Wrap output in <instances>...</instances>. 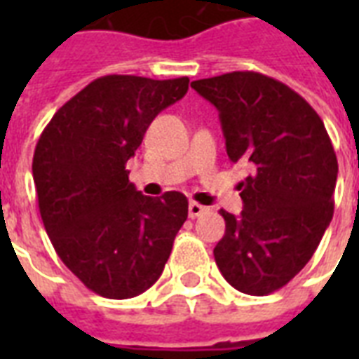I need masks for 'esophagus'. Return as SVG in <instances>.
Instances as JSON below:
<instances>
[{"label":"esophagus","instance_id":"34e87169","mask_svg":"<svg viewBox=\"0 0 359 359\" xmlns=\"http://www.w3.org/2000/svg\"><path fill=\"white\" fill-rule=\"evenodd\" d=\"M205 212H208V207H203L199 203L190 201V205H188V214H190V218H197V216H201V214Z\"/></svg>","mask_w":359,"mask_h":359}]
</instances>
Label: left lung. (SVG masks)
<instances>
[{"mask_svg":"<svg viewBox=\"0 0 359 359\" xmlns=\"http://www.w3.org/2000/svg\"><path fill=\"white\" fill-rule=\"evenodd\" d=\"M219 111L227 154L251 173L244 210H219L225 235L214 248L236 290L266 296L306 266L334 216L337 158L323 119L296 91L253 70L191 81Z\"/></svg>","mask_w":359,"mask_h":359,"instance_id":"left-lung-1","label":"left lung"}]
</instances>
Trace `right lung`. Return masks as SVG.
Instances as JSON below:
<instances>
[{
  "instance_id": "obj_1",
  "label": "right lung",
  "mask_w": 359,
  "mask_h": 359,
  "mask_svg": "<svg viewBox=\"0 0 359 359\" xmlns=\"http://www.w3.org/2000/svg\"><path fill=\"white\" fill-rule=\"evenodd\" d=\"M190 80L109 74L55 111L33 154L42 224L65 266L93 292L124 300L156 283L188 218L180 191L143 196L128 180L149 124Z\"/></svg>"
}]
</instances>
